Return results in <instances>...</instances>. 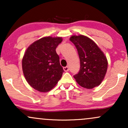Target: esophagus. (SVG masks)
I'll list each match as a JSON object with an SVG mask.
<instances>
[{"label": "esophagus", "instance_id": "1", "mask_svg": "<svg viewBox=\"0 0 128 128\" xmlns=\"http://www.w3.org/2000/svg\"><path fill=\"white\" fill-rule=\"evenodd\" d=\"M63 69H64V70L65 72H68L69 70V67L68 66H66V67H64V68H63Z\"/></svg>", "mask_w": 128, "mask_h": 128}]
</instances>
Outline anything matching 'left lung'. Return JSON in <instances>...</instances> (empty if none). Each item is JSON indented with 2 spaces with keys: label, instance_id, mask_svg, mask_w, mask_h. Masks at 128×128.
Segmentation results:
<instances>
[{
  "label": "left lung",
  "instance_id": "1",
  "mask_svg": "<svg viewBox=\"0 0 128 128\" xmlns=\"http://www.w3.org/2000/svg\"><path fill=\"white\" fill-rule=\"evenodd\" d=\"M70 40L77 49L80 60V70L73 76L76 82L88 89L99 86L106 73V56L96 44L86 36H74Z\"/></svg>",
  "mask_w": 128,
  "mask_h": 128
}]
</instances>
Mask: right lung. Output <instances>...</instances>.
Wrapping results in <instances>:
<instances>
[{
	"label": "right lung",
	"instance_id": "right-lung-1",
	"mask_svg": "<svg viewBox=\"0 0 128 128\" xmlns=\"http://www.w3.org/2000/svg\"><path fill=\"white\" fill-rule=\"evenodd\" d=\"M61 42V37H44L26 50L22 60L23 74L29 84L36 90L49 92L61 79L64 70L56 48Z\"/></svg>",
	"mask_w": 128,
	"mask_h": 128
}]
</instances>
